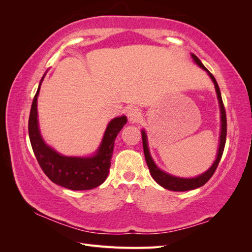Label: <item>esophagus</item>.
Returning a JSON list of instances; mask_svg holds the SVG:
<instances>
[{"label":"esophagus","instance_id":"1","mask_svg":"<svg viewBox=\"0 0 252 252\" xmlns=\"http://www.w3.org/2000/svg\"><path fill=\"white\" fill-rule=\"evenodd\" d=\"M141 116H142V112H141L140 108H138V107H131L127 110V117H128L129 121L132 122V123H134V122H138L139 119L141 118Z\"/></svg>","mask_w":252,"mask_h":252}]
</instances>
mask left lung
Listing matches in <instances>:
<instances>
[{
  "label": "left lung",
  "instance_id": "8db88e82",
  "mask_svg": "<svg viewBox=\"0 0 252 252\" xmlns=\"http://www.w3.org/2000/svg\"><path fill=\"white\" fill-rule=\"evenodd\" d=\"M192 58L194 60V62L199 65L201 68H203L204 70H206L208 72L209 77L211 78L212 82L215 83V87L217 90V94H218V98H219V103H220V119H222V129H220V147H219V151H218V156H217V159L213 163V165L210 167V169L206 171L205 173H203L202 175L194 179H182V178H177V177H172V175L166 173L164 171H162L161 169H158L157 165L155 164V162L152 161V158L150 157L149 150H148V146H147V139H146V133L143 130L142 131V140H143V149H144V155H145V158H146V163L149 168L151 177L154 178V180L158 183V185H161L162 187L168 189V190H172V191H187V190H192L195 188H199L203 185H205L207 183L210 178L215 173L217 167L222 158L223 152H224V148H225V143H226V135H227V120H226V111H225V107L223 104V100H222V95H220V87L218 85V83L213 77L212 73L209 72V70L206 68L201 61L199 60L195 55L192 53Z\"/></svg>",
  "mask_w": 252,
  "mask_h": 252
}]
</instances>
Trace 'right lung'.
Returning a JSON list of instances; mask_svg holds the SVG:
<instances>
[{"label": "right lung", "instance_id": "right-lung-1", "mask_svg": "<svg viewBox=\"0 0 252 252\" xmlns=\"http://www.w3.org/2000/svg\"><path fill=\"white\" fill-rule=\"evenodd\" d=\"M40 87L41 83L30 109L28 133L33 154L42 170L50 181L71 190H89L100 186L108 175L114 140L126 124V117L113 119L108 124L101 146L94 157L71 158L61 156L44 143L39 131L36 100Z\"/></svg>", "mask_w": 252, "mask_h": 252}]
</instances>
